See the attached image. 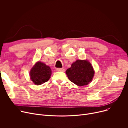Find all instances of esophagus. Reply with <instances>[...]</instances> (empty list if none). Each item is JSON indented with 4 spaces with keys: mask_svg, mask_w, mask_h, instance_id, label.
<instances>
[{
    "mask_svg": "<svg viewBox=\"0 0 128 128\" xmlns=\"http://www.w3.org/2000/svg\"><path fill=\"white\" fill-rule=\"evenodd\" d=\"M56 70L58 72H64L65 71V70L64 68H58L56 69Z\"/></svg>",
    "mask_w": 128,
    "mask_h": 128,
    "instance_id": "1",
    "label": "esophagus"
}]
</instances>
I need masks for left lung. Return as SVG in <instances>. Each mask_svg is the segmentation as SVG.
Here are the masks:
<instances>
[{"label":"left lung","instance_id":"1","mask_svg":"<svg viewBox=\"0 0 128 128\" xmlns=\"http://www.w3.org/2000/svg\"><path fill=\"white\" fill-rule=\"evenodd\" d=\"M70 82L79 86L87 85L94 75L93 67L88 60H77L66 71Z\"/></svg>","mask_w":128,"mask_h":128}]
</instances>
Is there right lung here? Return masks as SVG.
<instances>
[{"label":"right lung","mask_w":128,"mask_h":128,"mask_svg":"<svg viewBox=\"0 0 128 128\" xmlns=\"http://www.w3.org/2000/svg\"><path fill=\"white\" fill-rule=\"evenodd\" d=\"M51 70L49 66L41 62H37L30 72L32 81L36 85H40L48 82L51 75Z\"/></svg>","instance_id":"obj_1"}]
</instances>
